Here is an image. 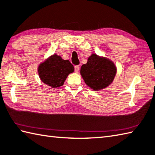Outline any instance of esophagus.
<instances>
[{"instance_id":"34e87169","label":"esophagus","mask_w":155,"mask_h":155,"mask_svg":"<svg viewBox=\"0 0 155 155\" xmlns=\"http://www.w3.org/2000/svg\"><path fill=\"white\" fill-rule=\"evenodd\" d=\"M74 68H75V72H78L79 71V70H80V66L79 65H75V67H74Z\"/></svg>"}]
</instances>
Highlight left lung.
I'll list each match as a JSON object with an SVG mask.
<instances>
[{"label": "left lung", "mask_w": 155, "mask_h": 155, "mask_svg": "<svg viewBox=\"0 0 155 155\" xmlns=\"http://www.w3.org/2000/svg\"><path fill=\"white\" fill-rule=\"evenodd\" d=\"M116 71L111 61L92 54L87 63L81 67L80 74L87 86L94 90H100L113 82Z\"/></svg>", "instance_id": "left-lung-1"}]
</instances>
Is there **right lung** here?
Instances as JSON below:
<instances>
[{"mask_svg": "<svg viewBox=\"0 0 155 155\" xmlns=\"http://www.w3.org/2000/svg\"><path fill=\"white\" fill-rule=\"evenodd\" d=\"M39 77L42 82L52 88L63 85L67 77L74 71V68L69 60H64L57 54H53L38 67Z\"/></svg>", "mask_w": 155, "mask_h": 155, "instance_id": "obj_1", "label": "right lung"}]
</instances>
